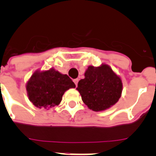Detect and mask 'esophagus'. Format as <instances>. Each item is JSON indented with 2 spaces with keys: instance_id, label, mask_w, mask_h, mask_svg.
<instances>
[{
  "instance_id": "1",
  "label": "esophagus",
  "mask_w": 156,
  "mask_h": 156,
  "mask_svg": "<svg viewBox=\"0 0 156 156\" xmlns=\"http://www.w3.org/2000/svg\"><path fill=\"white\" fill-rule=\"evenodd\" d=\"M73 81H74V83H75L76 87H77V84H78V82H79V80H78V79H75Z\"/></svg>"
}]
</instances>
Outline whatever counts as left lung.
Masks as SVG:
<instances>
[{
    "mask_svg": "<svg viewBox=\"0 0 156 156\" xmlns=\"http://www.w3.org/2000/svg\"><path fill=\"white\" fill-rule=\"evenodd\" d=\"M76 90L88 108L101 112L111 108L119 101L122 83L120 76L108 65L89 66L84 73V79L79 81Z\"/></svg>",
    "mask_w": 156,
    "mask_h": 156,
    "instance_id": "8db88e82",
    "label": "left lung"
}]
</instances>
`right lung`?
Masks as SVG:
<instances>
[{
  "label": "right lung",
  "instance_id": "add662e5",
  "mask_svg": "<svg viewBox=\"0 0 156 156\" xmlns=\"http://www.w3.org/2000/svg\"><path fill=\"white\" fill-rule=\"evenodd\" d=\"M26 87L29 100L36 107L49 109L58 105L65 92L70 88H75L76 85L66 74L51 68L34 72Z\"/></svg>",
  "mask_w": 156,
  "mask_h": 156
}]
</instances>
